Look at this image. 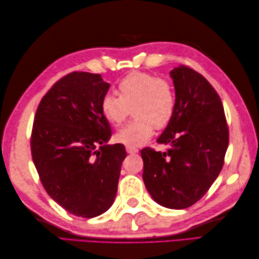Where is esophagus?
<instances>
[{
	"instance_id": "34e87169",
	"label": "esophagus",
	"mask_w": 259,
	"mask_h": 259,
	"mask_svg": "<svg viewBox=\"0 0 259 259\" xmlns=\"http://www.w3.org/2000/svg\"><path fill=\"white\" fill-rule=\"evenodd\" d=\"M125 150H126V152H128V153H131V155H133V153H137V152L139 151L138 148H136V147H129V146L125 147Z\"/></svg>"
}]
</instances>
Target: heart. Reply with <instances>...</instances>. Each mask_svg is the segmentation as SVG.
<instances>
[{"mask_svg":"<svg viewBox=\"0 0 259 259\" xmlns=\"http://www.w3.org/2000/svg\"><path fill=\"white\" fill-rule=\"evenodd\" d=\"M119 96L108 95L101 100V112L110 123L118 126L128 117L130 109L136 118L121 128L115 139L129 147H139L151 138L153 130L162 129L171 120L176 96L166 79L135 71L120 81Z\"/></svg>","mask_w":259,"mask_h":259,"instance_id":"b5f03b06","label":"heart"}]
</instances>
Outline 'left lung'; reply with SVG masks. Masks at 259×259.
<instances>
[{"mask_svg":"<svg viewBox=\"0 0 259 259\" xmlns=\"http://www.w3.org/2000/svg\"><path fill=\"white\" fill-rule=\"evenodd\" d=\"M176 107L157 139L168 149L141 150L144 183L160 206L185 209L206 194L222 171L228 148V126L218 93L190 68L170 71Z\"/></svg>","mask_w":259,"mask_h":259,"instance_id":"left-lung-1","label":"left lung"}]
</instances>
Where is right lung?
Returning <instances> with one entry per match:
<instances>
[{"instance_id": "add662e5", "label": "right lung", "mask_w": 259, "mask_h": 259, "mask_svg": "<svg viewBox=\"0 0 259 259\" xmlns=\"http://www.w3.org/2000/svg\"><path fill=\"white\" fill-rule=\"evenodd\" d=\"M109 88L101 74L72 72L53 84L34 117L31 152L41 183L74 216L97 217L117 195L126 152L107 145L112 134L100 104Z\"/></svg>"}]
</instances>
